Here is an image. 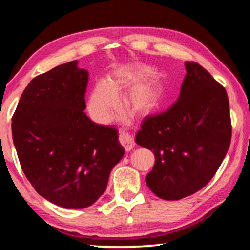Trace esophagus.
<instances>
[{
  "instance_id": "1",
  "label": "esophagus",
  "mask_w": 250,
  "mask_h": 250,
  "mask_svg": "<svg viewBox=\"0 0 250 250\" xmlns=\"http://www.w3.org/2000/svg\"><path fill=\"white\" fill-rule=\"evenodd\" d=\"M119 141L121 143V146L125 147V151H131L134 147V140L133 138L131 137L130 134L125 133V132H121L119 134Z\"/></svg>"
}]
</instances>
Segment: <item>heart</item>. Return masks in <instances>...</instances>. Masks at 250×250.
Segmentation results:
<instances>
[{"instance_id":"b5f03b06","label":"heart","mask_w":250,"mask_h":250,"mask_svg":"<svg viewBox=\"0 0 250 250\" xmlns=\"http://www.w3.org/2000/svg\"><path fill=\"white\" fill-rule=\"evenodd\" d=\"M150 73L145 66L129 67L118 70L109 83L99 82L92 88L87 100V109L92 119L99 124L108 122L112 113L119 107L117 92L122 88L137 83L125 97V105L135 116H146L159 107L162 91L159 83L146 79L138 83Z\"/></svg>"}]
</instances>
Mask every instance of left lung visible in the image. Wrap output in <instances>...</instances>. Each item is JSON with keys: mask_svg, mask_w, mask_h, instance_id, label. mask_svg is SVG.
I'll list each match as a JSON object with an SVG mask.
<instances>
[{"mask_svg": "<svg viewBox=\"0 0 250 250\" xmlns=\"http://www.w3.org/2000/svg\"><path fill=\"white\" fill-rule=\"evenodd\" d=\"M176 103L143 120L135 137L155 156L146 182L156 196L176 201L200 191L221 167L230 146L228 96L205 68L185 62Z\"/></svg>", "mask_w": 250, "mask_h": 250, "instance_id": "8db88e82", "label": "left lung"}]
</instances>
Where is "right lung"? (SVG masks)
Wrapping results in <instances>:
<instances>
[{"instance_id":"1","label":"right lung","mask_w":250,"mask_h":250,"mask_svg":"<svg viewBox=\"0 0 250 250\" xmlns=\"http://www.w3.org/2000/svg\"><path fill=\"white\" fill-rule=\"evenodd\" d=\"M77 61L36 76L12 117L16 152L29 183L65 208L94 204L125 154L118 131L86 116L88 73Z\"/></svg>"}]
</instances>
